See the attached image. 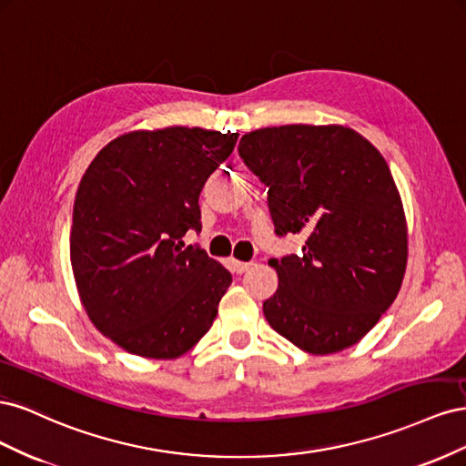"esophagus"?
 <instances>
[{"mask_svg": "<svg viewBox=\"0 0 466 466\" xmlns=\"http://www.w3.org/2000/svg\"><path fill=\"white\" fill-rule=\"evenodd\" d=\"M250 264H252V262H241V260H233V268H235V272H237V274H243V272H247L248 268H250Z\"/></svg>", "mask_w": 466, "mask_h": 466, "instance_id": "obj_1", "label": "esophagus"}]
</instances>
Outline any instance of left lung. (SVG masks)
Instances as JSON below:
<instances>
[{"label": "left lung", "mask_w": 466, "mask_h": 466, "mask_svg": "<svg viewBox=\"0 0 466 466\" xmlns=\"http://www.w3.org/2000/svg\"><path fill=\"white\" fill-rule=\"evenodd\" d=\"M238 155L268 187L278 235L299 255L272 258L270 327L315 356L360 342L397 299L408 260L406 216L383 155L346 126L288 124L241 137Z\"/></svg>", "instance_id": "left-lung-1"}]
</instances>
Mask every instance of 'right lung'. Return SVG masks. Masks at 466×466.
I'll return each mask as SVG.
<instances>
[{
	"label": "right lung",
	"instance_id": "obj_1",
	"mask_svg": "<svg viewBox=\"0 0 466 466\" xmlns=\"http://www.w3.org/2000/svg\"><path fill=\"white\" fill-rule=\"evenodd\" d=\"M237 137L187 126L128 132L79 182L69 235L79 299L130 354L175 360L216 320L231 274L182 237L202 229L200 192Z\"/></svg>",
	"mask_w": 466,
	"mask_h": 466
}]
</instances>
